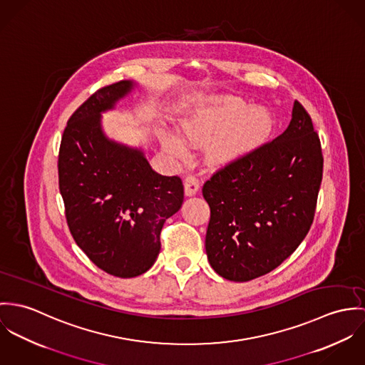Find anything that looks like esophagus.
<instances>
[{
  "label": "esophagus",
  "instance_id": "1",
  "mask_svg": "<svg viewBox=\"0 0 365 365\" xmlns=\"http://www.w3.org/2000/svg\"><path fill=\"white\" fill-rule=\"evenodd\" d=\"M200 189V182L195 175H187L185 179V195L187 197L195 196Z\"/></svg>",
  "mask_w": 365,
  "mask_h": 365
}]
</instances>
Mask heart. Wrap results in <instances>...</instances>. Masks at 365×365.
<instances>
[{
  "mask_svg": "<svg viewBox=\"0 0 365 365\" xmlns=\"http://www.w3.org/2000/svg\"><path fill=\"white\" fill-rule=\"evenodd\" d=\"M182 130L193 144L210 139L208 158L217 165L235 163L262 147L274 130V119L264 108H253L238 96H222L207 101ZM165 151L178 160H186L189 150L182 137L170 133L163 135Z\"/></svg>",
  "mask_w": 365,
  "mask_h": 365,
  "instance_id": "heart-1",
  "label": "heart"
}]
</instances>
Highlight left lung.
Segmentation results:
<instances>
[{"label": "left lung", "mask_w": 365, "mask_h": 365, "mask_svg": "<svg viewBox=\"0 0 365 365\" xmlns=\"http://www.w3.org/2000/svg\"><path fill=\"white\" fill-rule=\"evenodd\" d=\"M322 170L319 137L295 101L282 135L202 186L211 211L205 252L214 272L242 283L280 266L311 228Z\"/></svg>", "instance_id": "left-lung-1"}]
</instances>
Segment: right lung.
Returning <instances> with one entry per match:
<instances>
[{"label": "right lung", "instance_id": "obj_1", "mask_svg": "<svg viewBox=\"0 0 365 365\" xmlns=\"http://www.w3.org/2000/svg\"><path fill=\"white\" fill-rule=\"evenodd\" d=\"M135 86L101 88L73 113L58 153V186L74 241L103 272L130 279L145 273L161 250V230L183 202L178 176H163L141 148L106 137L102 113Z\"/></svg>", "mask_w": 365, "mask_h": 365}]
</instances>
